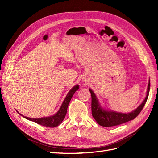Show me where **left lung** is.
I'll list each match as a JSON object with an SVG mask.
<instances>
[{
	"label": "left lung",
	"mask_w": 158,
	"mask_h": 158,
	"mask_svg": "<svg viewBox=\"0 0 158 158\" xmlns=\"http://www.w3.org/2000/svg\"><path fill=\"white\" fill-rule=\"evenodd\" d=\"M150 87V82H149L146 98H145L144 101L136 110L127 114L117 113L114 111H106L104 109H102V108H101L99 106L98 99L94 92L89 89L91 96H92V114L93 117L99 125L106 127L119 125L123 123L133 120L134 118H135L139 114L143 107L145 106V103H146L148 98V95H149Z\"/></svg>",
	"instance_id": "obj_1"
}]
</instances>
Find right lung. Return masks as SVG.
Returning <instances> with one entry per match:
<instances>
[{
    "instance_id": "right-lung-1",
    "label": "right lung",
    "mask_w": 158,
    "mask_h": 158,
    "mask_svg": "<svg viewBox=\"0 0 158 158\" xmlns=\"http://www.w3.org/2000/svg\"><path fill=\"white\" fill-rule=\"evenodd\" d=\"M78 89H79V86L77 85H75L73 89L70 90V92H69L67 95H66L64 101L63 102V104H62L59 111L53 116L49 117H45V118H31L23 116L21 114H20L24 118L28 119V120L35 122L42 126L50 127V128L56 127L57 126H59L62 123V121L64 120V118L66 116V111H67V108H68L70 99L73 96V95L75 93L76 91L78 90Z\"/></svg>"
}]
</instances>
